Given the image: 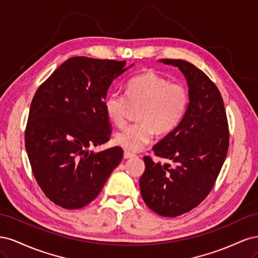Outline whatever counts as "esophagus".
<instances>
[{
	"label": "esophagus",
	"instance_id": "esophagus-1",
	"mask_svg": "<svg viewBox=\"0 0 258 258\" xmlns=\"http://www.w3.org/2000/svg\"><path fill=\"white\" fill-rule=\"evenodd\" d=\"M135 154H132V153H130V152H127V151H124V153H123V158L124 159H128V158H132V157H135Z\"/></svg>",
	"mask_w": 258,
	"mask_h": 258
}]
</instances>
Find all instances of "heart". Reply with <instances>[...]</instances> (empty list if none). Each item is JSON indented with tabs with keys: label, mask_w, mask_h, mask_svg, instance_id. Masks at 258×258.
Returning <instances> with one entry per match:
<instances>
[{
	"label": "heart",
	"mask_w": 258,
	"mask_h": 258,
	"mask_svg": "<svg viewBox=\"0 0 258 258\" xmlns=\"http://www.w3.org/2000/svg\"><path fill=\"white\" fill-rule=\"evenodd\" d=\"M138 121L116 135V144L123 150L137 152L157 135H166L181 122L189 105V91L179 82H170L154 71L130 79L126 95L119 91L108 93L104 111L115 126L123 127L131 106H138Z\"/></svg>",
	"instance_id": "1"
}]
</instances>
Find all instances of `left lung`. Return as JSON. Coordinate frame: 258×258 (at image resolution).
<instances>
[{"label":"left lung","instance_id":"8db88e82","mask_svg":"<svg viewBox=\"0 0 258 258\" xmlns=\"http://www.w3.org/2000/svg\"><path fill=\"white\" fill-rule=\"evenodd\" d=\"M177 67L189 87V105L177 126L153 146L162 165L145 156L140 189L155 213L175 217L198 207L212 190L229 147L224 101L216 85L200 69L181 59H161Z\"/></svg>","mask_w":258,"mask_h":258}]
</instances>
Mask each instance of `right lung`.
I'll return each mask as SVG.
<instances>
[{
	"instance_id": "right-lung-1",
	"label": "right lung",
	"mask_w": 258,
	"mask_h": 258,
	"mask_svg": "<svg viewBox=\"0 0 258 258\" xmlns=\"http://www.w3.org/2000/svg\"><path fill=\"white\" fill-rule=\"evenodd\" d=\"M126 61L73 57L40 87L30 106L25 142L38 186L68 210L89 205L119 165L121 147L89 151L111 139L104 100Z\"/></svg>"
}]
</instances>
